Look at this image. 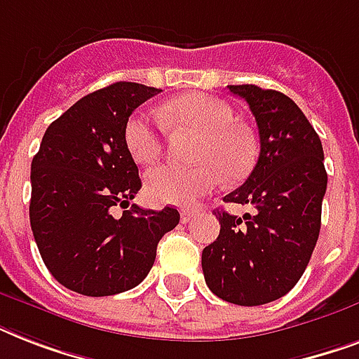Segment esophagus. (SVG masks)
<instances>
[{
	"instance_id": "1",
	"label": "esophagus",
	"mask_w": 359,
	"mask_h": 359,
	"mask_svg": "<svg viewBox=\"0 0 359 359\" xmlns=\"http://www.w3.org/2000/svg\"><path fill=\"white\" fill-rule=\"evenodd\" d=\"M196 218V212H194V210H182V212H180V219H182V224H188V222H190V219H194Z\"/></svg>"
}]
</instances>
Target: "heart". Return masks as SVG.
<instances>
[{"label": "heart", "mask_w": 359, "mask_h": 359, "mask_svg": "<svg viewBox=\"0 0 359 359\" xmlns=\"http://www.w3.org/2000/svg\"><path fill=\"white\" fill-rule=\"evenodd\" d=\"M163 121L188 126L203 134L196 168L158 165L147 171L145 190L152 203L191 207L203 196L227 180H240L255 162L250 135L236 126V114L229 104L207 95H184L165 106ZM123 141L130 158L140 165L156 162L163 152V123L156 115L137 109L123 128Z\"/></svg>", "instance_id": "heart-1"}]
</instances>
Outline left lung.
<instances>
[{"mask_svg":"<svg viewBox=\"0 0 359 359\" xmlns=\"http://www.w3.org/2000/svg\"><path fill=\"white\" fill-rule=\"evenodd\" d=\"M248 102L261 152L244 184L225 203L253 205L242 218L218 210L219 235L203 250L205 281L236 306H262L289 292L306 272L320 231L328 186L320 137L287 95L227 86Z\"/></svg>","mask_w":359,"mask_h":359,"instance_id":"left-lung-1","label":"left lung"}]
</instances>
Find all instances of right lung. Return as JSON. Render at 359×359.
Instances as JSON below:
<instances>
[{
    "instance_id": "1",
    "label": "right lung",
    "mask_w": 359,
    "mask_h": 359,
    "mask_svg": "<svg viewBox=\"0 0 359 359\" xmlns=\"http://www.w3.org/2000/svg\"><path fill=\"white\" fill-rule=\"evenodd\" d=\"M160 89L117 81L89 93L53 121L31 162L29 222L53 278L86 296L134 289L177 227V208L130 205L141 190L123 141L124 123ZM115 206H126L121 217Z\"/></svg>"
}]
</instances>
